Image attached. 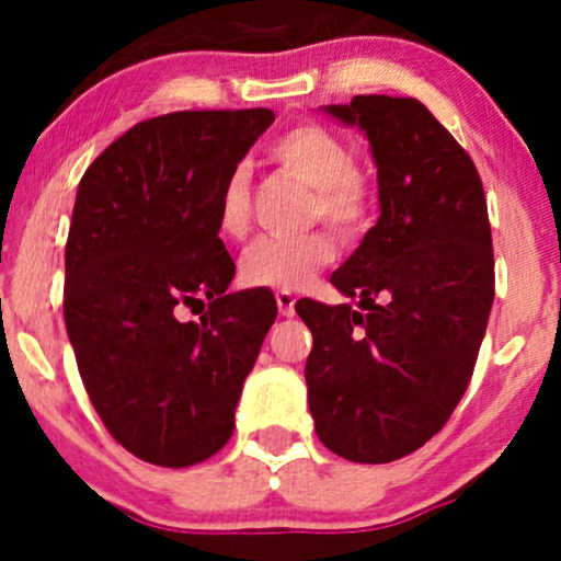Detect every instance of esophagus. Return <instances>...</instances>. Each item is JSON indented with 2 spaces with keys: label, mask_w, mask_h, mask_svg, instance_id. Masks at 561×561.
Returning a JSON list of instances; mask_svg holds the SVG:
<instances>
[{
  "label": "esophagus",
  "mask_w": 561,
  "mask_h": 561,
  "mask_svg": "<svg viewBox=\"0 0 561 561\" xmlns=\"http://www.w3.org/2000/svg\"><path fill=\"white\" fill-rule=\"evenodd\" d=\"M276 307H279L282 317H293L296 314V296L287 290H279L276 293Z\"/></svg>",
  "instance_id": "34e87169"
}]
</instances>
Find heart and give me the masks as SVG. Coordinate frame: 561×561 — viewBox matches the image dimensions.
<instances>
[{
  "label": "heart",
  "instance_id": "1",
  "mask_svg": "<svg viewBox=\"0 0 561 561\" xmlns=\"http://www.w3.org/2000/svg\"><path fill=\"white\" fill-rule=\"evenodd\" d=\"M265 157L282 173L309 186L307 217L331 225L336 233L360 236L375 211V181L355 165L344 138L317 122H298L282 129L265 146ZM217 228L228 239L249 230V173L233 165L217 192ZM336 257L331 230L314 228L301 236H263L241 254V276L252 287L298 290Z\"/></svg>",
  "mask_w": 561,
  "mask_h": 561
}]
</instances>
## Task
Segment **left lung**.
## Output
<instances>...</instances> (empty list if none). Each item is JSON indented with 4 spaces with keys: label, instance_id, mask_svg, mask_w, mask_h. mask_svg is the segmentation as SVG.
<instances>
[{
    "label": "left lung",
    "instance_id": "8db88e82",
    "mask_svg": "<svg viewBox=\"0 0 561 561\" xmlns=\"http://www.w3.org/2000/svg\"><path fill=\"white\" fill-rule=\"evenodd\" d=\"M369 138L380 219L333 271L358 307L298 301L312 331L309 410L320 443L358 463L412 454L454 415L494 304V247L472 157L412 98L325 107Z\"/></svg>",
    "mask_w": 561,
    "mask_h": 561
}]
</instances>
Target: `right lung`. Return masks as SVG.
I'll list each match as a JSON object with an SVG mask.
<instances>
[{
	"instance_id": "add662e5",
	"label": "right lung",
	"mask_w": 561,
	"mask_h": 561,
	"mask_svg": "<svg viewBox=\"0 0 561 561\" xmlns=\"http://www.w3.org/2000/svg\"><path fill=\"white\" fill-rule=\"evenodd\" d=\"M271 122L268 107L146 118L78 184L67 336L111 437L157 467H192L225 448L276 320L271 293H228L236 263L217 228L225 173Z\"/></svg>"
}]
</instances>
